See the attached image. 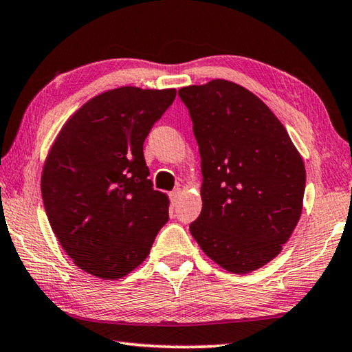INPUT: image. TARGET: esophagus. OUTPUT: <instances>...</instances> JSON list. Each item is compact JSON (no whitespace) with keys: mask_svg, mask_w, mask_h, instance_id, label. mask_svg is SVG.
I'll return each instance as SVG.
<instances>
[{"mask_svg":"<svg viewBox=\"0 0 352 352\" xmlns=\"http://www.w3.org/2000/svg\"><path fill=\"white\" fill-rule=\"evenodd\" d=\"M179 196H181V188H175V190H173V192L170 193V199H171L173 204H176L177 199H179Z\"/></svg>","mask_w":352,"mask_h":352,"instance_id":"34e87169","label":"esophagus"}]
</instances>
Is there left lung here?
<instances>
[{"instance_id":"obj_1","label":"left lung","mask_w":352,"mask_h":352,"mask_svg":"<svg viewBox=\"0 0 352 352\" xmlns=\"http://www.w3.org/2000/svg\"><path fill=\"white\" fill-rule=\"evenodd\" d=\"M199 146L202 210L190 224L202 252L233 274H249L280 254L297 226L306 170L276 116L227 80L177 92Z\"/></svg>"}]
</instances>
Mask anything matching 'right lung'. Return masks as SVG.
<instances>
[{"label":"right lung","instance_id":"add662e5","mask_svg":"<svg viewBox=\"0 0 352 352\" xmlns=\"http://www.w3.org/2000/svg\"><path fill=\"white\" fill-rule=\"evenodd\" d=\"M175 97L176 89L107 91L55 139L43 166V204L61 248L85 272L128 275L168 221V198L148 179L144 142Z\"/></svg>","mask_w":352,"mask_h":352}]
</instances>
